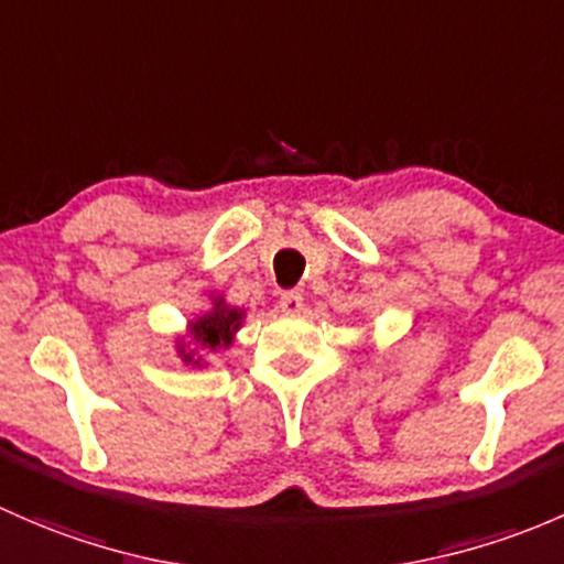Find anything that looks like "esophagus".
Masks as SVG:
<instances>
[{
  "label": "esophagus",
  "instance_id": "34e87169",
  "mask_svg": "<svg viewBox=\"0 0 564 564\" xmlns=\"http://www.w3.org/2000/svg\"><path fill=\"white\" fill-rule=\"evenodd\" d=\"M280 310L284 312V315H299V312L304 310V299H301V293H295V290H288V293H282Z\"/></svg>",
  "mask_w": 564,
  "mask_h": 564
}]
</instances>
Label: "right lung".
<instances>
[{"mask_svg":"<svg viewBox=\"0 0 564 564\" xmlns=\"http://www.w3.org/2000/svg\"><path fill=\"white\" fill-rule=\"evenodd\" d=\"M243 310H234L225 304V299H214L212 312L200 315L197 321L189 323V341H178V356L184 364H200L195 352L200 350H219L234 341V334L241 328Z\"/></svg>","mask_w":564,"mask_h":564,"instance_id":"1","label":"right lung"}]
</instances>
